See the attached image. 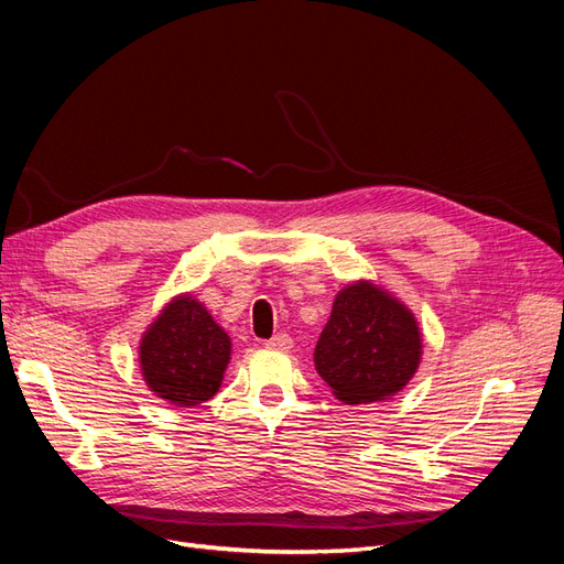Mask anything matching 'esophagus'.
Segmentation results:
<instances>
[{
	"label": "esophagus",
	"instance_id": "obj_1",
	"mask_svg": "<svg viewBox=\"0 0 564 564\" xmlns=\"http://www.w3.org/2000/svg\"><path fill=\"white\" fill-rule=\"evenodd\" d=\"M265 348H272V350H289V348H292V336H289V334L272 336L270 340H265Z\"/></svg>",
	"mask_w": 564,
	"mask_h": 564
}]
</instances>
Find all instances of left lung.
<instances>
[{
  "instance_id": "obj_1",
  "label": "left lung",
  "mask_w": 564,
  "mask_h": 564,
  "mask_svg": "<svg viewBox=\"0 0 564 564\" xmlns=\"http://www.w3.org/2000/svg\"><path fill=\"white\" fill-rule=\"evenodd\" d=\"M423 340L414 313L379 284L340 289L315 346V369L346 404L390 400L412 381Z\"/></svg>"
}]
</instances>
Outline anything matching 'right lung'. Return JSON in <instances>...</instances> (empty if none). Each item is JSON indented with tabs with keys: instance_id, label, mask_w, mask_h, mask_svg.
<instances>
[{
	"instance_id": "1",
	"label": "right lung",
	"mask_w": 564,
	"mask_h": 564,
	"mask_svg": "<svg viewBox=\"0 0 564 564\" xmlns=\"http://www.w3.org/2000/svg\"><path fill=\"white\" fill-rule=\"evenodd\" d=\"M230 336L193 294L169 301L139 346L141 373L158 398L197 406L214 398L230 362Z\"/></svg>"
}]
</instances>
